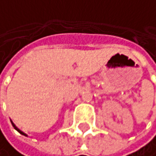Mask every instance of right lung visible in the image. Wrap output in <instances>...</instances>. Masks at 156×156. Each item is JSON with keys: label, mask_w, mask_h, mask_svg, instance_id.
Listing matches in <instances>:
<instances>
[{"label": "right lung", "mask_w": 156, "mask_h": 156, "mask_svg": "<svg viewBox=\"0 0 156 156\" xmlns=\"http://www.w3.org/2000/svg\"><path fill=\"white\" fill-rule=\"evenodd\" d=\"M12 124H13V126H14V128H15V129H16V130H17V131H19V132H20V133H21V134H23V135H25V136H27V134H26V133H24L23 131H21V130H20V129H19V128L17 127V126H16V125H15V124H14V123H13V122H12Z\"/></svg>", "instance_id": "1"}]
</instances>
